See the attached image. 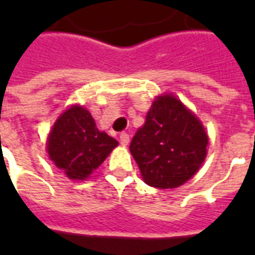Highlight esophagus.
Wrapping results in <instances>:
<instances>
[{
	"label": "esophagus",
	"instance_id": "34e87169",
	"mask_svg": "<svg viewBox=\"0 0 255 255\" xmlns=\"http://www.w3.org/2000/svg\"><path fill=\"white\" fill-rule=\"evenodd\" d=\"M120 143H122L123 146H127V144L129 143V135H128V133H120Z\"/></svg>",
	"mask_w": 255,
	"mask_h": 255
}]
</instances>
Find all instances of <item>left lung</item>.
Wrapping results in <instances>:
<instances>
[{"label":"left lung","instance_id":"8db88e82","mask_svg":"<svg viewBox=\"0 0 255 255\" xmlns=\"http://www.w3.org/2000/svg\"><path fill=\"white\" fill-rule=\"evenodd\" d=\"M209 135L198 116L172 93L157 95L129 144L140 176L151 187L177 188L208 155Z\"/></svg>","mask_w":255,"mask_h":255}]
</instances>
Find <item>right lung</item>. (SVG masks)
I'll use <instances>...</instances> for the list:
<instances>
[{"label":"right lung","instance_id":"add662e5","mask_svg":"<svg viewBox=\"0 0 255 255\" xmlns=\"http://www.w3.org/2000/svg\"><path fill=\"white\" fill-rule=\"evenodd\" d=\"M117 146L116 139L100 131L89 109L80 104L60 113L46 138L50 161L73 182L90 179Z\"/></svg>","mask_w":255,"mask_h":255}]
</instances>
